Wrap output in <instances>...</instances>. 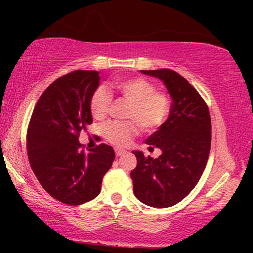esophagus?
Instances as JSON below:
<instances>
[{
  "mask_svg": "<svg viewBox=\"0 0 253 253\" xmlns=\"http://www.w3.org/2000/svg\"><path fill=\"white\" fill-rule=\"evenodd\" d=\"M114 151H115V156H117V157L123 156L124 153H125V150H123V149H119V147H117V149H115Z\"/></svg>",
  "mask_w": 253,
  "mask_h": 253,
  "instance_id": "1",
  "label": "esophagus"
}]
</instances>
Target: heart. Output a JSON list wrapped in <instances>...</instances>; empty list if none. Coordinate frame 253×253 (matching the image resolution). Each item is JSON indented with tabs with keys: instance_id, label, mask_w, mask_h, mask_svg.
Wrapping results in <instances>:
<instances>
[{
	"instance_id": "1",
	"label": "heart",
	"mask_w": 253,
	"mask_h": 253,
	"mask_svg": "<svg viewBox=\"0 0 253 253\" xmlns=\"http://www.w3.org/2000/svg\"><path fill=\"white\" fill-rule=\"evenodd\" d=\"M110 88L129 103L127 119L134 120L146 132L158 128L169 114V98L163 92L155 91V85L144 78H124L113 81ZM112 95L107 89L98 88L90 98L92 117L102 120L108 114ZM135 122V123H136ZM134 121L109 123L102 128L103 136L114 145H126L136 133Z\"/></svg>"
}]
</instances>
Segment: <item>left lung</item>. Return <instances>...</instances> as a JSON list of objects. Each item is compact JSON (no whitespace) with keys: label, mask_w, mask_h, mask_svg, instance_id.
Masks as SVG:
<instances>
[{"label":"left lung","mask_w":253,"mask_h":253,"mask_svg":"<svg viewBox=\"0 0 253 253\" xmlns=\"http://www.w3.org/2000/svg\"><path fill=\"white\" fill-rule=\"evenodd\" d=\"M163 81L172 98L169 118L146 139L150 149L158 147V158L133 151L135 169L130 172L139 201L156 208L182 201L201 178L211 143L210 110L197 90L171 69L141 70Z\"/></svg>","instance_id":"1"}]
</instances>
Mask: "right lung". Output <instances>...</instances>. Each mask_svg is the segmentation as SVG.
<instances>
[{
    "mask_svg": "<svg viewBox=\"0 0 253 253\" xmlns=\"http://www.w3.org/2000/svg\"><path fill=\"white\" fill-rule=\"evenodd\" d=\"M100 85V72L75 70L57 78L34 107L27 129L32 170L52 197L76 206L95 199L112 167L114 150L100 144L89 153L78 141L92 123L90 98Z\"/></svg>",
    "mask_w": 253,
    "mask_h": 253,
    "instance_id": "obj_1",
    "label": "right lung"
}]
</instances>
